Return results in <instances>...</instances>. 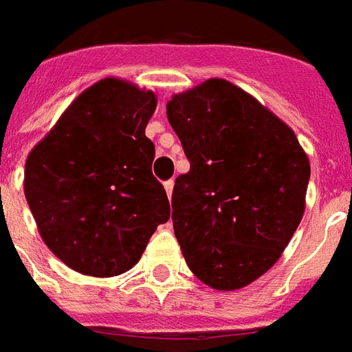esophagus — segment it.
I'll return each mask as SVG.
<instances>
[{"label":"esophagus","mask_w":352,"mask_h":352,"mask_svg":"<svg viewBox=\"0 0 352 352\" xmlns=\"http://www.w3.org/2000/svg\"><path fill=\"white\" fill-rule=\"evenodd\" d=\"M164 188H166V194H168V197H171V194H173V181L164 183Z\"/></svg>","instance_id":"obj_1"}]
</instances>
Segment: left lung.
<instances>
[{"label":"left lung","instance_id":"1","mask_svg":"<svg viewBox=\"0 0 352 352\" xmlns=\"http://www.w3.org/2000/svg\"><path fill=\"white\" fill-rule=\"evenodd\" d=\"M166 110L190 160L171 197L184 259L209 287H246L300 223L308 155L280 117L222 78L177 93Z\"/></svg>","mask_w":352,"mask_h":352}]
</instances>
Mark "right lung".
I'll return each instance as SVG.
<instances>
[{
	"label": "right lung",
	"mask_w": 352,
	"mask_h": 352,
	"mask_svg": "<svg viewBox=\"0 0 352 352\" xmlns=\"http://www.w3.org/2000/svg\"><path fill=\"white\" fill-rule=\"evenodd\" d=\"M155 110L153 91L104 78L28 155L23 192L38 233L80 274L130 270L169 220L166 190L151 171L155 145L145 136Z\"/></svg>",
	"instance_id": "add662e5"
}]
</instances>
